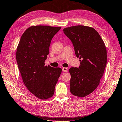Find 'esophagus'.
Instances as JSON below:
<instances>
[{
  "mask_svg": "<svg viewBox=\"0 0 122 122\" xmlns=\"http://www.w3.org/2000/svg\"><path fill=\"white\" fill-rule=\"evenodd\" d=\"M68 71V69L66 67H63L62 68V71L63 72H67Z\"/></svg>",
  "mask_w": 122,
  "mask_h": 122,
  "instance_id": "34e87169",
  "label": "esophagus"
}]
</instances>
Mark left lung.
<instances>
[{
	"instance_id": "8db88e82",
	"label": "left lung",
	"mask_w": 122,
	"mask_h": 122,
	"mask_svg": "<svg viewBox=\"0 0 122 122\" xmlns=\"http://www.w3.org/2000/svg\"><path fill=\"white\" fill-rule=\"evenodd\" d=\"M65 35L71 39L80 65L69 69L71 75L70 91L79 97L92 93L100 84L107 63L105 43L93 27L76 25L64 29Z\"/></svg>"
}]
</instances>
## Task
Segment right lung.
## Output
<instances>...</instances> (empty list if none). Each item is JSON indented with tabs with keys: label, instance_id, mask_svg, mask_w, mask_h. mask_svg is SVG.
<instances>
[{
	"label": "right lung",
	"instance_id": "1",
	"mask_svg": "<svg viewBox=\"0 0 122 122\" xmlns=\"http://www.w3.org/2000/svg\"><path fill=\"white\" fill-rule=\"evenodd\" d=\"M61 27L32 26L21 37L16 60L24 85L37 98L46 100L54 95L62 69L45 66L52 38Z\"/></svg>",
	"mask_w": 122,
	"mask_h": 122
}]
</instances>
